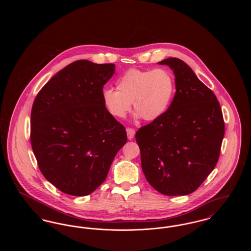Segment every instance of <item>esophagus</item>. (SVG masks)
<instances>
[{
	"mask_svg": "<svg viewBox=\"0 0 251 251\" xmlns=\"http://www.w3.org/2000/svg\"><path fill=\"white\" fill-rule=\"evenodd\" d=\"M127 135H128V139L129 140H131L132 138H133V136H134V134H135V131L133 130V129H131V128H127Z\"/></svg>",
	"mask_w": 251,
	"mask_h": 251,
	"instance_id": "1",
	"label": "esophagus"
}]
</instances>
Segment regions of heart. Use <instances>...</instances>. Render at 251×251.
Returning <instances> with one entry per match:
<instances>
[{"instance_id": "b5f03b06", "label": "heart", "mask_w": 251, "mask_h": 251, "mask_svg": "<svg viewBox=\"0 0 251 251\" xmlns=\"http://www.w3.org/2000/svg\"><path fill=\"white\" fill-rule=\"evenodd\" d=\"M117 89L107 87L101 92L103 104L113 117L125 118L132 102L136 119L154 121L169 107L175 91V82L166 70L132 69L117 81Z\"/></svg>"}]
</instances>
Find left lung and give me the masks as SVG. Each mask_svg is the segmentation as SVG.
I'll list each match as a JSON object with an SVG mask.
<instances>
[{"label": "left lung", "instance_id": "8db88e82", "mask_svg": "<svg viewBox=\"0 0 251 251\" xmlns=\"http://www.w3.org/2000/svg\"><path fill=\"white\" fill-rule=\"evenodd\" d=\"M175 75L176 93L167 112L141 127L135 140L149 183L166 196L196 191L218 161L225 124L214 92L182 60L159 62Z\"/></svg>", "mask_w": 251, "mask_h": 251}]
</instances>
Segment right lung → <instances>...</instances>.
Instances as JSON below:
<instances>
[{
	"label": "right lung",
	"instance_id": "add662e5",
	"mask_svg": "<svg viewBox=\"0 0 251 251\" xmlns=\"http://www.w3.org/2000/svg\"><path fill=\"white\" fill-rule=\"evenodd\" d=\"M114 64L75 61L45 84L31 112V144L43 176L60 191L91 194L127 142L124 126L104 106Z\"/></svg>",
	"mask_w": 251,
	"mask_h": 251
}]
</instances>
